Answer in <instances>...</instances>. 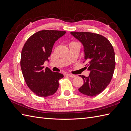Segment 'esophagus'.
I'll return each mask as SVG.
<instances>
[{"mask_svg":"<svg viewBox=\"0 0 131 131\" xmlns=\"http://www.w3.org/2000/svg\"><path fill=\"white\" fill-rule=\"evenodd\" d=\"M67 76H68L70 78H75V75L74 74H67Z\"/></svg>","mask_w":131,"mask_h":131,"instance_id":"esophagus-1","label":"esophagus"}]
</instances>
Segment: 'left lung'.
I'll use <instances>...</instances> for the list:
<instances>
[{"label": "left lung", "instance_id": "8db88e82", "mask_svg": "<svg viewBox=\"0 0 131 131\" xmlns=\"http://www.w3.org/2000/svg\"><path fill=\"white\" fill-rule=\"evenodd\" d=\"M70 34L84 46L85 61L90 73L88 77L80 75L84 84L79 92L88 96H95L103 92L110 84L115 67V52L112 45L102 35L91 32L72 31Z\"/></svg>", "mask_w": 131, "mask_h": 131}]
</instances>
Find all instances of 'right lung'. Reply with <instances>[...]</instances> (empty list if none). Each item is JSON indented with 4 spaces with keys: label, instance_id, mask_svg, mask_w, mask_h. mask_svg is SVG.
<instances>
[{
    "label": "right lung",
    "instance_id": "add662e5",
    "mask_svg": "<svg viewBox=\"0 0 131 131\" xmlns=\"http://www.w3.org/2000/svg\"><path fill=\"white\" fill-rule=\"evenodd\" d=\"M65 31L42 30L31 35L23 47L21 68L28 87L39 97L53 94L59 86V80L63 75L53 72L43 66L49 61L55 41L64 35Z\"/></svg>",
    "mask_w": 131,
    "mask_h": 131
}]
</instances>
